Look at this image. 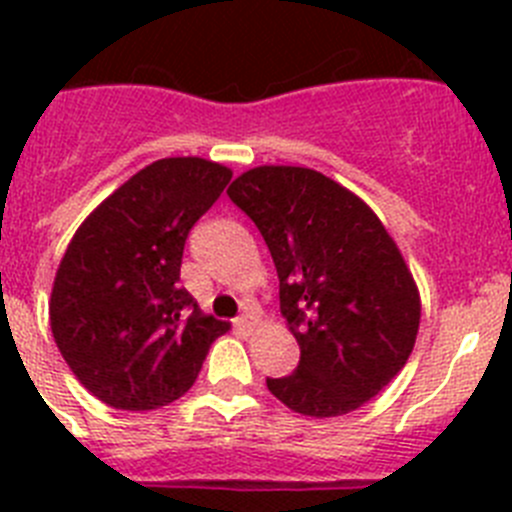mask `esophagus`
<instances>
[{"label": "esophagus", "mask_w": 512, "mask_h": 512, "mask_svg": "<svg viewBox=\"0 0 512 512\" xmlns=\"http://www.w3.org/2000/svg\"><path fill=\"white\" fill-rule=\"evenodd\" d=\"M235 328L241 330V333H253V328H256V320H253V315H241V318L235 320Z\"/></svg>", "instance_id": "esophagus-1"}]
</instances>
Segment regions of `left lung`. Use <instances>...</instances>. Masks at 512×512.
Segmentation results:
<instances>
[{
    "mask_svg": "<svg viewBox=\"0 0 512 512\" xmlns=\"http://www.w3.org/2000/svg\"><path fill=\"white\" fill-rule=\"evenodd\" d=\"M228 197L264 235L300 366L266 387L289 410L336 418L387 387L413 354L420 292L359 194L305 166H256Z\"/></svg>",
    "mask_w": 512,
    "mask_h": 512,
    "instance_id": "obj_1",
    "label": "left lung"
}]
</instances>
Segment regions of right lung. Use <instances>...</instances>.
<instances>
[{
    "mask_svg": "<svg viewBox=\"0 0 512 512\" xmlns=\"http://www.w3.org/2000/svg\"><path fill=\"white\" fill-rule=\"evenodd\" d=\"M230 176L200 156L158 158L99 202L63 253L48 300L53 341L110 408L179 400L212 341L230 330L179 287L189 230Z\"/></svg>",
    "mask_w": 512,
    "mask_h": 512,
    "instance_id": "right-lung-1",
    "label": "right lung"
}]
</instances>
